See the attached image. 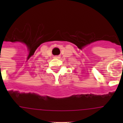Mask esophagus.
Instances as JSON below:
<instances>
[{"label":"esophagus","mask_w":123,"mask_h":123,"mask_svg":"<svg viewBox=\"0 0 123 123\" xmlns=\"http://www.w3.org/2000/svg\"><path fill=\"white\" fill-rule=\"evenodd\" d=\"M54 58H56V59H59V58H60V56H59V55L54 56Z\"/></svg>","instance_id":"34e87169"}]
</instances>
